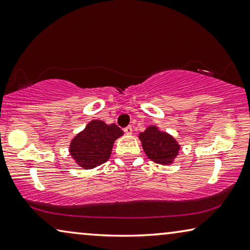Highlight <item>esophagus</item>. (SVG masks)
Listing matches in <instances>:
<instances>
[{
	"mask_svg": "<svg viewBox=\"0 0 250 250\" xmlns=\"http://www.w3.org/2000/svg\"><path fill=\"white\" fill-rule=\"evenodd\" d=\"M124 132H125V134H127V135H129V134H132L133 128L131 127V126H127V127L124 128Z\"/></svg>",
	"mask_w": 250,
	"mask_h": 250,
	"instance_id": "esophagus-1",
	"label": "esophagus"
}]
</instances>
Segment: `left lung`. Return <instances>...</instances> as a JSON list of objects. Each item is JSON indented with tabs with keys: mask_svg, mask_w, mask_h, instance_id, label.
<instances>
[{
	"mask_svg": "<svg viewBox=\"0 0 250 250\" xmlns=\"http://www.w3.org/2000/svg\"><path fill=\"white\" fill-rule=\"evenodd\" d=\"M139 139L146 157L155 164L171 165L179 153L180 146L175 137L160 131L155 125H150L146 131L140 133Z\"/></svg>",
	"mask_w": 250,
	"mask_h": 250,
	"instance_id": "left-lung-1",
	"label": "left lung"
}]
</instances>
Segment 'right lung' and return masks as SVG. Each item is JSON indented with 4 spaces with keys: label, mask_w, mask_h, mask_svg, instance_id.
<instances>
[{
    "label": "right lung",
    "mask_w": 250,
    "mask_h": 250,
    "mask_svg": "<svg viewBox=\"0 0 250 250\" xmlns=\"http://www.w3.org/2000/svg\"><path fill=\"white\" fill-rule=\"evenodd\" d=\"M123 134L117 125L93 119L71 141L70 154L83 169L96 168L109 159L115 141Z\"/></svg>",
    "instance_id": "obj_1"
}]
</instances>
